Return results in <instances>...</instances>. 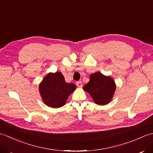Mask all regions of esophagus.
Listing matches in <instances>:
<instances>
[{
  "label": "esophagus",
  "mask_w": 153,
  "mask_h": 153,
  "mask_svg": "<svg viewBox=\"0 0 153 153\" xmlns=\"http://www.w3.org/2000/svg\"><path fill=\"white\" fill-rule=\"evenodd\" d=\"M76 85H77V87H79V88H82V86H83L82 82H77L76 83Z\"/></svg>",
  "instance_id": "1"
}]
</instances>
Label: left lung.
<instances>
[{
  "mask_svg": "<svg viewBox=\"0 0 153 153\" xmlns=\"http://www.w3.org/2000/svg\"><path fill=\"white\" fill-rule=\"evenodd\" d=\"M89 82L83 87L91 96L94 102L99 105H106L112 101L116 85L110 76H105L99 71L90 75Z\"/></svg>",
  "mask_w": 153,
  "mask_h": 153,
  "instance_id": "1",
  "label": "left lung"
}]
</instances>
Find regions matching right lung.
<instances>
[{"label":"right lung","instance_id":"obj_1","mask_svg":"<svg viewBox=\"0 0 153 153\" xmlns=\"http://www.w3.org/2000/svg\"><path fill=\"white\" fill-rule=\"evenodd\" d=\"M76 89V85L65 82L60 71L47 74L39 85L42 100L47 106L54 108L63 106L68 97Z\"/></svg>","mask_w":153,"mask_h":153}]
</instances>
